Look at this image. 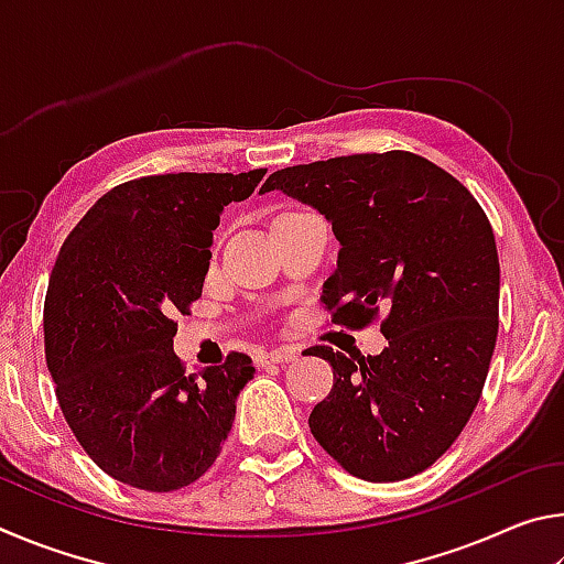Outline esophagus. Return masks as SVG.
Listing matches in <instances>:
<instances>
[{"label":"esophagus","instance_id":"esophagus-1","mask_svg":"<svg viewBox=\"0 0 564 564\" xmlns=\"http://www.w3.org/2000/svg\"><path fill=\"white\" fill-rule=\"evenodd\" d=\"M299 358V350L291 348V346H283V348H273V350H261L259 352V362L261 366H271V362H291Z\"/></svg>","mask_w":564,"mask_h":564}]
</instances>
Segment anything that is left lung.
Listing matches in <instances>:
<instances>
[{
  "instance_id": "left-lung-1",
  "label": "left lung",
  "mask_w": 564,
  "mask_h": 564,
  "mask_svg": "<svg viewBox=\"0 0 564 564\" xmlns=\"http://www.w3.org/2000/svg\"><path fill=\"white\" fill-rule=\"evenodd\" d=\"M328 218L338 269L321 303L336 326L380 318L388 348L330 362L333 388L311 433L368 482L423 473L451 447L482 395L498 340L500 261L488 216L460 181L410 151L336 156L265 178Z\"/></svg>"
}]
</instances>
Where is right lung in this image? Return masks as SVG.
I'll return each mask as SVG.
<instances>
[{"mask_svg": "<svg viewBox=\"0 0 564 564\" xmlns=\"http://www.w3.org/2000/svg\"><path fill=\"white\" fill-rule=\"evenodd\" d=\"M248 174H159L107 191L66 236L44 301L46 368L76 441L113 480L174 492L216 463L236 398L256 368L246 352L186 376L176 313L202 299L224 206Z\"/></svg>", "mask_w": 564, "mask_h": 564, "instance_id": "obj_1", "label": "right lung"}]
</instances>
